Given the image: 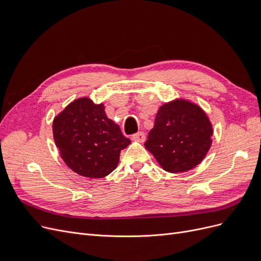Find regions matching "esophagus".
I'll return each mask as SVG.
<instances>
[{"label":"esophagus","mask_w":261,"mask_h":261,"mask_svg":"<svg viewBox=\"0 0 261 261\" xmlns=\"http://www.w3.org/2000/svg\"><path fill=\"white\" fill-rule=\"evenodd\" d=\"M132 139L143 143V141H145V133L144 132H138L136 134H134V135L132 136Z\"/></svg>","instance_id":"esophagus-1"}]
</instances>
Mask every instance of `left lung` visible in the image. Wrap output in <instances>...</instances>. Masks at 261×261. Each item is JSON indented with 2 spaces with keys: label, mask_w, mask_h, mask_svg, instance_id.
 Here are the masks:
<instances>
[{
  "label": "left lung",
  "mask_w": 261,
  "mask_h": 261,
  "mask_svg": "<svg viewBox=\"0 0 261 261\" xmlns=\"http://www.w3.org/2000/svg\"><path fill=\"white\" fill-rule=\"evenodd\" d=\"M212 125L197 105L177 99L160 107L145 143L161 167L170 173L198 165L211 147Z\"/></svg>",
  "instance_id": "left-lung-1"
}]
</instances>
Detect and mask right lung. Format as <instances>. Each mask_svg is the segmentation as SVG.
Wrapping results in <instances>:
<instances>
[{
    "label": "right lung",
    "mask_w": 261,
    "mask_h": 261,
    "mask_svg": "<svg viewBox=\"0 0 261 261\" xmlns=\"http://www.w3.org/2000/svg\"><path fill=\"white\" fill-rule=\"evenodd\" d=\"M53 137L62 159L77 174L101 178L116 169L121 150L130 144L105 106L89 98L69 103L53 120Z\"/></svg>",
    "instance_id": "1"
}]
</instances>
